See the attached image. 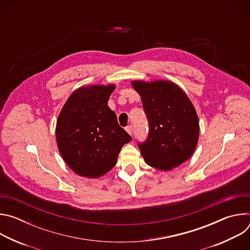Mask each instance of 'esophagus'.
<instances>
[{"label": "esophagus", "mask_w": 250, "mask_h": 250, "mask_svg": "<svg viewBox=\"0 0 250 250\" xmlns=\"http://www.w3.org/2000/svg\"><path fill=\"white\" fill-rule=\"evenodd\" d=\"M125 130H126L130 135H132V131H133V129H132V126H131V125H127V126L125 127Z\"/></svg>", "instance_id": "1"}]
</instances>
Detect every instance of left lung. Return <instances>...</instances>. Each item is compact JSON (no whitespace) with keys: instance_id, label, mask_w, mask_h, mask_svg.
I'll return each mask as SVG.
<instances>
[{"instance_id":"obj_1","label":"left lung","mask_w":250,"mask_h":250,"mask_svg":"<svg viewBox=\"0 0 250 250\" xmlns=\"http://www.w3.org/2000/svg\"><path fill=\"white\" fill-rule=\"evenodd\" d=\"M148 121V135L137 144L146 162L170 170L188 160L199 138V120L193 104L181 88L168 81H134Z\"/></svg>"}]
</instances>
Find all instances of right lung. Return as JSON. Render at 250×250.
<instances>
[{"label":"right lung","instance_id":"obj_1","mask_svg":"<svg viewBox=\"0 0 250 250\" xmlns=\"http://www.w3.org/2000/svg\"><path fill=\"white\" fill-rule=\"evenodd\" d=\"M115 85L81 87L71 95L56 124V141L66 164L76 174L97 178L109 172L131 136L108 106Z\"/></svg>","mask_w":250,"mask_h":250}]
</instances>
